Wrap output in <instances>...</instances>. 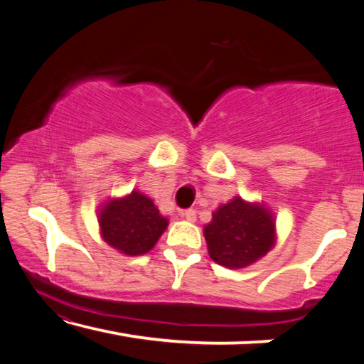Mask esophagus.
Here are the masks:
<instances>
[{
  "instance_id": "obj_1",
  "label": "esophagus",
  "mask_w": 364,
  "mask_h": 364,
  "mask_svg": "<svg viewBox=\"0 0 364 364\" xmlns=\"http://www.w3.org/2000/svg\"><path fill=\"white\" fill-rule=\"evenodd\" d=\"M181 217H184L188 221H191V223H194L196 218H197L194 208H188V210H183L181 212Z\"/></svg>"
}]
</instances>
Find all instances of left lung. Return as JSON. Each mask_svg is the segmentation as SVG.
Listing matches in <instances>:
<instances>
[{
	"label": "left lung",
	"instance_id": "left-lung-1",
	"mask_svg": "<svg viewBox=\"0 0 364 364\" xmlns=\"http://www.w3.org/2000/svg\"><path fill=\"white\" fill-rule=\"evenodd\" d=\"M204 236L212 260L231 269L254 264L278 241L274 213L262 200H245L241 196L212 213Z\"/></svg>",
	"mask_w": 364,
	"mask_h": 364
}]
</instances>
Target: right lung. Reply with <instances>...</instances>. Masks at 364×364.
<instances>
[{
	"label": "right lung",
	"instance_id": "1",
	"mask_svg": "<svg viewBox=\"0 0 364 364\" xmlns=\"http://www.w3.org/2000/svg\"><path fill=\"white\" fill-rule=\"evenodd\" d=\"M97 226L102 241L119 254L144 255L168 226V218L159 212L149 196L133 189L130 194L110 197L97 210Z\"/></svg>",
	"mask_w": 364,
	"mask_h": 364
}]
</instances>
